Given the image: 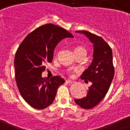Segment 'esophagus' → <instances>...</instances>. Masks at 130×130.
Listing matches in <instances>:
<instances>
[{
	"instance_id": "esophagus-1",
	"label": "esophagus",
	"mask_w": 130,
	"mask_h": 130,
	"mask_svg": "<svg viewBox=\"0 0 130 130\" xmlns=\"http://www.w3.org/2000/svg\"><path fill=\"white\" fill-rule=\"evenodd\" d=\"M66 82L68 83V84H73V83H74L75 82L71 80V79H67V80H66Z\"/></svg>"
}]
</instances>
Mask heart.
<instances>
[{
	"instance_id": "obj_1",
	"label": "heart",
	"mask_w": 130,
	"mask_h": 130,
	"mask_svg": "<svg viewBox=\"0 0 130 130\" xmlns=\"http://www.w3.org/2000/svg\"><path fill=\"white\" fill-rule=\"evenodd\" d=\"M78 50H85V49H84L83 47H82V46H78V47H76L75 49H74V51H78ZM74 71H77L76 70H74Z\"/></svg>"
}]
</instances>
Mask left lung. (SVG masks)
Wrapping results in <instances>:
<instances>
[{"instance_id":"8db88e82","label":"left lung","mask_w":130,"mask_h":130,"mask_svg":"<svg viewBox=\"0 0 130 130\" xmlns=\"http://www.w3.org/2000/svg\"><path fill=\"white\" fill-rule=\"evenodd\" d=\"M85 35L93 44V59L80 78L92 82L89 87L87 96L81 99H74L76 104L84 109L95 107L104 99L115 74L113 64V54L109 45L102 37L89 31H76Z\"/></svg>"}]
</instances>
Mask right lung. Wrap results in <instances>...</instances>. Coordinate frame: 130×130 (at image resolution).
Returning <instances> with one entry per match:
<instances>
[{
	"mask_svg": "<svg viewBox=\"0 0 130 130\" xmlns=\"http://www.w3.org/2000/svg\"><path fill=\"white\" fill-rule=\"evenodd\" d=\"M73 36L65 29L46 24L39 26L24 38L14 59L17 87L24 100L37 109L52 104L59 85L65 79L59 76L43 78L46 63L52 61L54 51L60 41Z\"/></svg>",
	"mask_w": 130,
	"mask_h": 130,
	"instance_id": "right-lung-1",
	"label": "right lung"
}]
</instances>
